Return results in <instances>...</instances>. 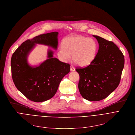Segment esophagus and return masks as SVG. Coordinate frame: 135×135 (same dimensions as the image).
<instances>
[{
	"label": "esophagus",
	"mask_w": 135,
	"mask_h": 135,
	"mask_svg": "<svg viewBox=\"0 0 135 135\" xmlns=\"http://www.w3.org/2000/svg\"><path fill=\"white\" fill-rule=\"evenodd\" d=\"M70 70L71 71H75V68H74V67L72 65H71V66H70Z\"/></svg>",
	"instance_id": "esophagus-1"
}]
</instances>
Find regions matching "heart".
<instances>
[{"label":"heart","mask_w":135,"mask_h":135,"mask_svg":"<svg viewBox=\"0 0 135 135\" xmlns=\"http://www.w3.org/2000/svg\"><path fill=\"white\" fill-rule=\"evenodd\" d=\"M98 51V44L93 38L77 35L64 38L62 47L57 50V56L63 62L70 60L72 55L74 62L80 66L90 64Z\"/></svg>","instance_id":"1"}]
</instances>
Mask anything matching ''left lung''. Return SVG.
<instances>
[{"label": "left lung", "mask_w": 135, "mask_h": 135, "mask_svg": "<svg viewBox=\"0 0 135 135\" xmlns=\"http://www.w3.org/2000/svg\"><path fill=\"white\" fill-rule=\"evenodd\" d=\"M99 47L95 58L85 68H76L79 74L78 88L83 98L91 101L106 98L118 87L124 65L122 51L112 41L99 36Z\"/></svg>", "instance_id": "obj_1"}]
</instances>
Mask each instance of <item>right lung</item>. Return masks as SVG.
<instances>
[{
  "mask_svg": "<svg viewBox=\"0 0 135 135\" xmlns=\"http://www.w3.org/2000/svg\"><path fill=\"white\" fill-rule=\"evenodd\" d=\"M58 33L43 34L23 42L11 58L12 76L15 86L27 99L36 102L47 101L56 94L63 78L70 70V65L53 57L49 50L46 61L38 66L32 67L27 56L35 44L46 45L56 49Z\"/></svg>",
  "mask_w": 135,
  "mask_h": 135,
  "instance_id": "right-lung-1",
  "label": "right lung"
}]
</instances>
